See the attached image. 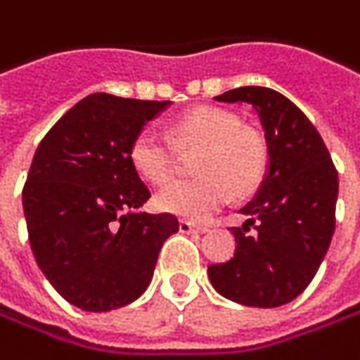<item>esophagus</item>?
Instances as JSON below:
<instances>
[{
    "label": "esophagus",
    "mask_w": 360,
    "mask_h": 360,
    "mask_svg": "<svg viewBox=\"0 0 360 360\" xmlns=\"http://www.w3.org/2000/svg\"><path fill=\"white\" fill-rule=\"evenodd\" d=\"M180 231L182 233H207L208 229L207 226H200V225H194V223H190V221H180Z\"/></svg>",
    "instance_id": "1"
}]
</instances>
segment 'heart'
<instances>
[{
	"label": "heart",
	"instance_id": "1",
	"mask_svg": "<svg viewBox=\"0 0 360 360\" xmlns=\"http://www.w3.org/2000/svg\"><path fill=\"white\" fill-rule=\"evenodd\" d=\"M172 141L152 129L131 139L129 160L135 172L155 186L166 184L178 166V150L194 152V180H176L155 196L160 210L182 219L202 221L235 196L257 188L267 170V141L241 125L237 113L223 107H196L172 123Z\"/></svg>",
	"mask_w": 360,
	"mask_h": 360
}]
</instances>
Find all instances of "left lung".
I'll return each instance as SVG.
<instances>
[{"label": "left lung", "mask_w": 360, "mask_h": 360, "mask_svg": "<svg viewBox=\"0 0 360 360\" xmlns=\"http://www.w3.org/2000/svg\"><path fill=\"white\" fill-rule=\"evenodd\" d=\"M217 101L247 103L259 113L269 172L257 196L241 208L247 223L231 229L235 255L208 265V278L233 302L283 306L308 288L330 247L338 172L312 121L278 91L239 86Z\"/></svg>", "instance_id": "left-lung-1"}]
</instances>
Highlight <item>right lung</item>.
I'll return each instance as SVG.
<instances>
[{
  "label": "right lung",
  "instance_id": "add662e5",
  "mask_svg": "<svg viewBox=\"0 0 360 360\" xmlns=\"http://www.w3.org/2000/svg\"><path fill=\"white\" fill-rule=\"evenodd\" d=\"M170 101L93 93L42 137L22 190L30 247L60 296L86 312H109L141 296L172 214L137 208L150 198L129 160L143 123Z\"/></svg>",
  "mask_w": 360,
  "mask_h": 360
}]
</instances>
